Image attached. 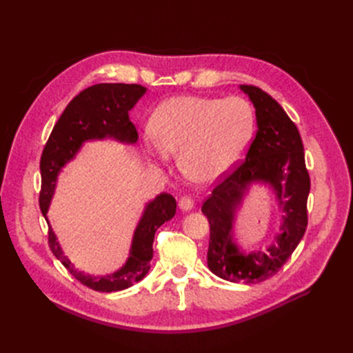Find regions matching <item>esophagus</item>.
Returning <instances> with one entry per match:
<instances>
[{"label":"esophagus","instance_id":"esophagus-1","mask_svg":"<svg viewBox=\"0 0 353 353\" xmlns=\"http://www.w3.org/2000/svg\"><path fill=\"white\" fill-rule=\"evenodd\" d=\"M178 206H179V209H181V210L188 212V210L193 209V206H194V201H193V199H191V197L184 196V197H181V200H179V203H178Z\"/></svg>","mask_w":353,"mask_h":353}]
</instances>
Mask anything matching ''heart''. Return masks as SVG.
<instances>
[{
  "mask_svg": "<svg viewBox=\"0 0 353 353\" xmlns=\"http://www.w3.org/2000/svg\"><path fill=\"white\" fill-rule=\"evenodd\" d=\"M254 125L252 104L243 97H172L150 117L147 153L156 162L176 154L185 178L210 184L240 163L253 140Z\"/></svg>",
  "mask_w": 353,
  "mask_h": 353,
  "instance_id": "obj_1",
  "label": "heart"
}]
</instances>
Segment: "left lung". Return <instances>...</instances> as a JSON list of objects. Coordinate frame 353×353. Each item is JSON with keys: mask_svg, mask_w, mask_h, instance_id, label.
<instances>
[{"mask_svg": "<svg viewBox=\"0 0 353 353\" xmlns=\"http://www.w3.org/2000/svg\"><path fill=\"white\" fill-rule=\"evenodd\" d=\"M256 109V131L245 160L223 176L205 200L201 212L210 225L209 270L231 283L256 284L280 271L301 243L307 227L311 190L301 134L270 94L240 85ZM252 182L270 183L285 212L281 234L266 252L241 254L232 241V223L242 196Z\"/></svg>", "mask_w": 353, "mask_h": 353, "instance_id": "obj_1", "label": "left lung"}]
</instances>
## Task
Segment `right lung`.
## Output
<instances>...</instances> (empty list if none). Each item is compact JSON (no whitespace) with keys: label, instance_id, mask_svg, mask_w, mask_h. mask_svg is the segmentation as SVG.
Returning <instances> with one entry per match:
<instances>
[{"label":"right lung","instance_id":"add662e5","mask_svg":"<svg viewBox=\"0 0 353 353\" xmlns=\"http://www.w3.org/2000/svg\"><path fill=\"white\" fill-rule=\"evenodd\" d=\"M144 92L145 88L138 83H97L81 91L66 105L52 128L39 163V208L47 223V210L54 194L57 175L61 168L79 152L85 141L108 137L128 144H134L138 140V132L130 119V110ZM175 212L176 200L168 193H162L148 203L134 232L130 258L119 271L108 276L95 279L74 270L72 262L63 254L51 227H48V245L52 254L81 284L101 293L125 290L143 280L150 270L154 232L166 221L172 219Z\"/></svg>","mask_w":353,"mask_h":353}]
</instances>
